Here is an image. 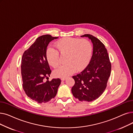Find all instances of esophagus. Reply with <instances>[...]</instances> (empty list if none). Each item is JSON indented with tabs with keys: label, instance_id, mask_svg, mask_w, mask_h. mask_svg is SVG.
Here are the masks:
<instances>
[{
	"label": "esophagus",
	"instance_id": "1",
	"mask_svg": "<svg viewBox=\"0 0 133 133\" xmlns=\"http://www.w3.org/2000/svg\"><path fill=\"white\" fill-rule=\"evenodd\" d=\"M66 77H61V80H65V79H66Z\"/></svg>",
	"mask_w": 133,
	"mask_h": 133
}]
</instances>
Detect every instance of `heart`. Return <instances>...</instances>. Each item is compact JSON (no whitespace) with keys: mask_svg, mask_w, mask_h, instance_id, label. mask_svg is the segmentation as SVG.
I'll return each mask as SVG.
<instances>
[{"mask_svg":"<svg viewBox=\"0 0 133 133\" xmlns=\"http://www.w3.org/2000/svg\"><path fill=\"white\" fill-rule=\"evenodd\" d=\"M55 48L50 47L47 50L46 56L49 64L53 67H58L61 63L59 53L66 55L65 62L54 71L55 76H66L75 71H82L88 66L90 61L92 45L88 39L66 37L57 41Z\"/></svg>","mask_w":133,"mask_h":133,"instance_id":"b5f03b06","label":"heart"}]
</instances>
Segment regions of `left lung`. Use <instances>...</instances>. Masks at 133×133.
Segmentation results:
<instances>
[{
    "label": "left lung",
    "mask_w": 133,
    "mask_h": 133,
    "mask_svg": "<svg viewBox=\"0 0 133 133\" xmlns=\"http://www.w3.org/2000/svg\"><path fill=\"white\" fill-rule=\"evenodd\" d=\"M81 36L88 37L91 40L93 54L84 70L72 77L75 84L72 92L80 101L91 102L99 97L105 91L111 74V64L105 45L99 39L90 34Z\"/></svg>",
    "instance_id": "left-lung-1"
}]
</instances>
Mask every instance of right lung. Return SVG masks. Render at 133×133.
Masks as SVG:
<instances>
[{
	"instance_id": "add662e5",
	"label": "right lung",
	"mask_w": 133,
	"mask_h": 133,
	"mask_svg": "<svg viewBox=\"0 0 133 133\" xmlns=\"http://www.w3.org/2000/svg\"><path fill=\"white\" fill-rule=\"evenodd\" d=\"M58 37L45 35L36 38L26 50L21 61L23 88L30 99L38 103H47L54 98L61 84L59 78L44 82L51 73L46 56L50 42Z\"/></svg>"
}]
</instances>
